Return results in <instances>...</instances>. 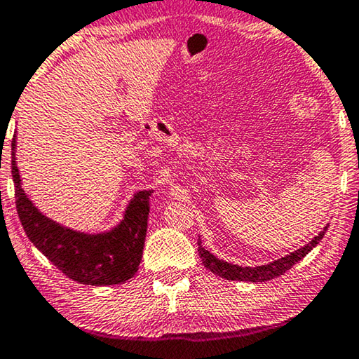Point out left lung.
<instances>
[{"mask_svg":"<svg viewBox=\"0 0 359 359\" xmlns=\"http://www.w3.org/2000/svg\"><path fill=\"white\" fill-rule=\"evenodd\" d=\"M326 230H327V226H324L320 235L313 238V240L309 244H305L304 248H300L295 252L286 255V257L271 262V264H269V265L254 266V269H249V266L231 265V264H226V262L220 260L217 257H214L212 254L206 251V249L201 246V240H198V252H200V257L204 262V266H206L209 271H212L214 275H219L222 278H225V280H231V281L264 283V281L273 280V278L281 276L283 273H286L289 269H291V266L297 264L299 260H302L305 255L309 254L311 249L323 240Z\"/></svg>","mask_w":359,"mask_h":359,"instance_id":"left-lung-1","label":"left lung"}]
</instances>
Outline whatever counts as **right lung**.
Wrapping results in <instances>:
<instances>
[{
    "label": "right lung",
    "instance_id": "right-lung-1",
    "mask_svg": "<svg viewBox=\"0 0 359 359\" xmlns=\"http://www.w3.org/2000/svg\"><path fill=\"white\" fill-rule=\"evenodd\" d=\"M13 179L15 208L28 240L70 280L88 286H110L128 281L139 270L150 212L149 191L130 201L124 220L105 235H84L64 229L39 212L20 187L13 139Z\"/></svg>",
    "mask_w": 359,
    "mask_h": 359
}]
</instances>
